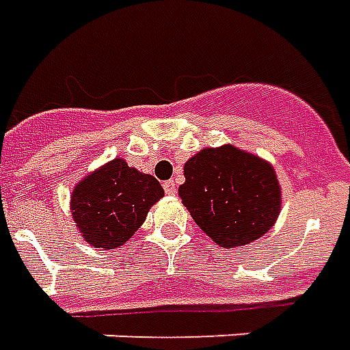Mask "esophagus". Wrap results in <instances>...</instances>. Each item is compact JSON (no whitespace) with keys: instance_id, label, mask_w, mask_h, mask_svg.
I'll use <instances>...</instances> for the list:
<instances>
[{"instance_id":"obj_1","label":"esophagus","mask_w":350,"mask_h":350,"mask_svg":"<svg viewBox=\"0 0 350 350\" xmlns=\"http://www.w3.org/2000/svg\"><path fill=\"white\" fill-rule=\"evenodd\" d=\"M175 190H177V185H175V180H165L163 183V192L167 196L175 194Z\"/></svg>"}]
</instances>
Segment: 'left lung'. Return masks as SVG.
Returning <instances> with one entry per match:
<instances>
[{"instance_id": "left-lung-1", "label": "left lung", "mask_w": 350, "mask_h": 350, "mask_svg": "<svg viewBox=\"0 0 350 350\" xmlns=\"http://www.w3.org/2000/svg\"><path fill=\"white\" fill-rule=\"evenodd\" d=\"M179 196L192 219L222 247L256 241L281 211L273 167L235 147L203 148L185 163Z\"/></svg>"}]
</instances>
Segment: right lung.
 Segmentation results:
<instances>
[{"mask_svg":"<svg viewBox=\"0 0 350 350\" xmlns=\"http://www.w3.org/2000/svg\"><path fill=\"white\" fill-rule=\"evenodd\" d=\"M163 188L152 175L116 158L81 180L71 196L73 220L92 247L116 249L137 232Z\"/></svg>","mask_w":350,"mask_h":350,"instance_id":"add662e5","label":"right lung"}]
</instances>
